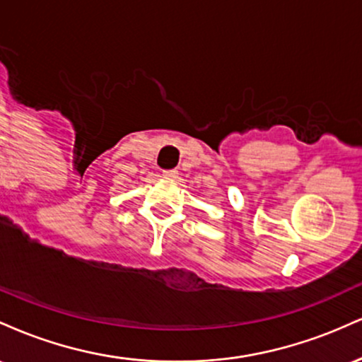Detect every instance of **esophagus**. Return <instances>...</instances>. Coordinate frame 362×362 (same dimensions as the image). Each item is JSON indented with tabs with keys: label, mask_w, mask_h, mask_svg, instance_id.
I'll use <instances>...</instances> for the list:
<instances>
[{
	"label": "esophagus",
	"mask_w": 362,
	"mask_h": 362,
	"mask_svg": "<svg viewBox=\"0 0 362 362\" xmlns=\"http://www.w3.org/2000/svg\"><path fill=\"white\" fill-rule=\"evenodd\" d=\"M178 172L177 170H163V177L165 178H177Z\"/></svg>",
	"instance_id": "esophagus-1"
}]
</instances>
